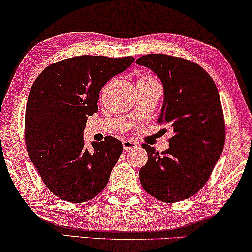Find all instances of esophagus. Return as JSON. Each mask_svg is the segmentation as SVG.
<instances>
[{
  "label": "esophagus",
  "mask_w": 252,
  "mask_h": 252,
  "mask_svg": "<svg viewBox=\"0 0 252 252\" xmlns=\"http://www.w3.org/2000/svg\"><path fill=\"white\" fill-rule=\"evenodd\" d=\"M122 143H123V148L125 151L134 150V149L138 148V143L133 141V139H124Z\"/></svg>",
  "instance_id": "esophagus-1"
}]
</instances>
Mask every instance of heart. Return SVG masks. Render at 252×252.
I'll return each mask as SVG.
<instances>
[{
    "mask_svg": "<svg viewBox=\"0 0 252 252\" xmlns=\"http://www.w3.org/2000/svg\"><path fill=\"white\" fill-rule=\"evenodd\" d=\"M148 81H153V79H151L149 76H143L142 79L138 80V82H148Z\"/></svg>",
    "mask_w": 252,
    "mask_h": 252,
    "instance_id": "1",
    "label": "heart"
}]
</instances>
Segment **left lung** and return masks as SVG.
<instances>
[{
    "mask_svg": "<svg viewBox=\"0 0 252 252\" xmlns=\"http://www.w3.org/2000/svg\"><path fill=\"white\" fill-rule=\"evenodd\" d=\"M163 86L158 124H169L172 137L161 154L143 144L148 162L139 170L146 192L164 203L187 199L203 187L224 148L225 126L214 81L198 64L164 54L136 60Z\"/></svg>",
    "mask_w": 252,
    "mask_h": 252,
    "instance_id": "8db88e82",
    "label": "left lung"
}]
</instances>
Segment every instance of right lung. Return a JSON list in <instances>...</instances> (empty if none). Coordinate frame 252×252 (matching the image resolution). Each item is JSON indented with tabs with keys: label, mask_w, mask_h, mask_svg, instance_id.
<instances>
[{
	"label": "right lung",
	"mask_w": 252,
	"mask_h": 252,
	"mask_svg": "<svg viewBox=\"0 0 252 252\" xmlns=\"http://www.w3.org/2000/svg\"><path fill=\"white\" fill-rule=\"evenodd\" d=\"M134 57L77 56L49 65L34 81L26 108V145L30 160L54 195L71 203L94 198L106 187L121 157V141L107 136L83 141L87 116L98 111L99 94Z\"/></svg>",
	"instance_id": "right-lung-1"
}]
</instances>
